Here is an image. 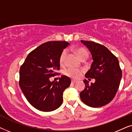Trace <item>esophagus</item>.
<instances>
[{"mask_svg":"<svg viewBox=\"0 0 132 132\" xmlns=\"http://www.w3.org/2000/svg\"><path fill=\"white\" fill-rule=\"evenodd\" d=\"M71 83H72V84H75V83H76V81L75 80H71Z\"/></svg>","mask_w":132,"mask_h":132,"instance_id":"obj_1","label":"esophagus"}]
</instances>
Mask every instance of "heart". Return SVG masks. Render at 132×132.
<instances>
[{"mask_svg": "<svg viewBox=\"0 0 132 132\" xmlns=\"http://www.w3.org/2000/svg\"><path fill=\"white\" fill-rule=\"evenodd\" d=\"M76 53L77 55L80 59L84 58H87L88 56V52L85 48H79L76 50ZM67 56V50L64 49L61 52L60 56H59V64L61 65H64L65 62L66 57ZM82 73V71L80 70L73 69V68H68L64 71L65 75L67 76L71 77L73 79H78L80 77Z\"/></svg>", "mask_w": 132, "mask_h": 132, "instance_id": "1", "label": "heart"}]
</instances>
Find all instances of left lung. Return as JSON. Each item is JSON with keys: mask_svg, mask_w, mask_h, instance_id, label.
<instances>
[{"mask_svg": "<svg viewBox=\"0 0 132 132\" xmlns=\"http://www.w3.org/2000/svg\"><path fill=\"white\" fill-rule=\"evenodd\" d=\"M81 42L89 48L93 59L85 77L95 79V82L89 85L84 80L85 88L80 93V98L90 107H102L115 96L121 79V69L117 57L105 46L91 41Z\"/></svg>", "mask_w": 132, "mask_h": 132, "instance_id": "obj_1", "label": "left lung"}]
</instances>
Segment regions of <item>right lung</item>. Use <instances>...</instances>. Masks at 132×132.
<instances>
[{
    "label": "right lung",
    "instance_id": "1",
    "mask_svg": "<svg viewBox=\"0 0 132 132\" xmlns=\"http://www.w3.org/2000/svg\"><path fill=\"white\" fill-rule=\"evenodd\" d=\"M69 45L67 41H48L30 52L20 69L19 85L25 97L38 110L50 112L62 103L63 93L69 87L71 80L62 76L57 82L50 77L57 75L59 56Z\"/></svg>",
    "mask_w": 132,
    "mask_h": 132
}]
</instances>
